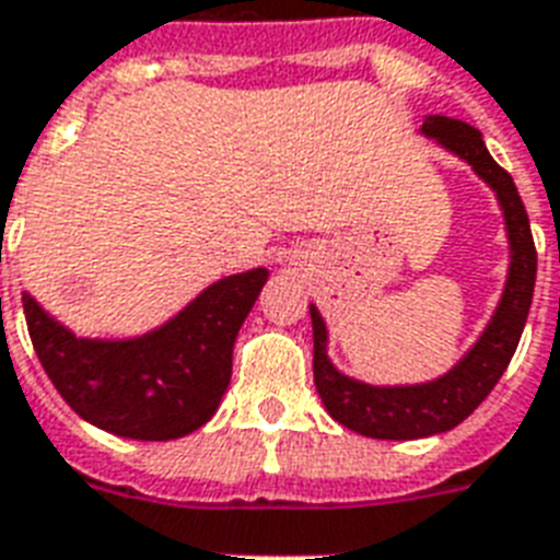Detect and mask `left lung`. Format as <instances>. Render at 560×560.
Instances as JSON below:
<instances>
[{
  "mask_svg": "<svg viewBox=\"0 0 560 560\" xmlns=\"http://www.w3.org/2000/svg\"><path fill=\"white\" fill-rule=\"evenodd\" d=\"M420 133H427L429 140H435L438 145H444L446 151L465 160L467 166H474L476 175L497 192L505 233H509L511 262L505 289L485 332L456 365L432 383L368 385L353 376H345L332 368L327 357V324L320 318V312L310 306L312 341H315L312 374H315L318 397L341 427L353 429L359 435L383 438V441L438 435V432L458 427L467 415H474L476 406L493 392V385L505 374L526 327L528 306L535 294L537 250L526 207L520 201L517 186L509 172L485 149L482 133L476 131L474 125L450 119V116H427Z\"/></svg>",
  "mask_w": 560,
  "mask_h": 560,
  "instance_id": "obj_1",
  "label": "left lung"
}]
</instances>
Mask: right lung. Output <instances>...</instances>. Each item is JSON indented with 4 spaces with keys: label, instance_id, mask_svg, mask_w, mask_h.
I'll use <instances>...</instances> for the list:
<instances>
[{
    "label": "right lung",
    "instance_id": "add662e5",
    "mask_svg": "<svg viewBox=\"0 0 560 560\" xmlns=\"http://www.w3.org/2000/svg\"><path fill=\"white\" fill-rule=\"evenodd\" d=\"M266 280L268 268L224 277L137 339H78L32 294H23V310L43 371L75 415L110 435L172 441L219 409L233 341Z\"/></svg>",
    "mask_w": 560,
    "mask_h": 560
}]
</instances>
